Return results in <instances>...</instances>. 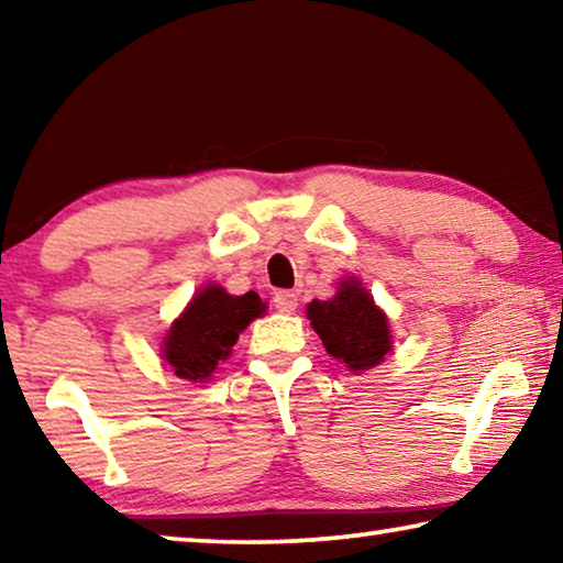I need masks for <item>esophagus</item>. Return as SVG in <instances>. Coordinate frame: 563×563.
<instances>
[{"instance_id":"esophagus-1","label":"esophagus","mask_w":563,"mask_h":563,"mask_svg":"<svg viewBox=\"0 0 563 563\" xmlns=\"http://www.w3.org/2000/svg\"><path fill=\"white\" fill-rule=\"evenodd\" d=\"M273 305L278 312H288L290 316V312H295V308H298V295H295L292 290H280V292H275Z\"/></svg>"}]
</instances>
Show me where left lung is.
Here are the masks:
<instances>
[{
  "label": "left lung",
  "instance_id": "1",
  "mask_svg": "<svg viewBox=\"0 0 563 563\" xmlns=\"http://www.w3.org/2000/svg\"><path fill=\"white\" fill-rule=\"evenodd\" d=\"M308 318L330 355L350 369L375 367L389 352L387 318L357 280L342 283L335 298L312 300Z\"/></svg>",
  "mask_w": 563,
  "mask_h": 563
}]
</instances>
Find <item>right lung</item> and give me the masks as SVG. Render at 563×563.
Returning <instances> with one entry per match:
<instances>
[{"instance_id":"add662e5","label":"right lung","mask_w":563,"mask_h":563,"mask_svg":"<svg viewBox=\"0 0 563 563\" xmlns=\"http://www.w3.org/2000/svg\"><path fill=\"white\" fill-rule=\"evenodd\" d=\"M258 292L228 295L221 285H208L196 295L164 342V357L174 373L190 383H206L218 362L231 355L238 335L263 316Z\"/></svg>"}]
</instances>
